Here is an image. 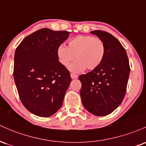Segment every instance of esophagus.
Segmentation results:
<instances>
[{
  "instance_id": "obj_1",
  "label": "esophagus",
  "mask_w": 146,
  "mask_h": 146,
  "mask_svg": "<svg viewBox=\"0 0 146 146\" xmlns=\"http://www.w3.org/2000/svg\"><path fill=\"white\" fill-rule=\"evenodd\" d=\"M71 78L72 80H75V79L78 78V75H75V74H73V73H71Z\"/></svg>"
}]
</instances>
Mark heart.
I'll list each match as a JSON object with an SVG mask.
<instances>
[{
	"instance_id": "1",
	"label": "heart",
	"mask_w": 146,
	"mask_h": 146,
	"mask_svg": "<svg viewBox=\"0 0 146 146\" xmlns=\"http://www.w3.org/2000/svg\"><path fill=\"white\" fill-rule=\"evenodd\" d=\"M106 47L104 41L92 35H80L72 38L68 46L62 44L58 47L57 56L62 66L68 67L77 60L70 68L74 72L93 71L101 65L104 60Z\"/></svg>"
}]
</instances>
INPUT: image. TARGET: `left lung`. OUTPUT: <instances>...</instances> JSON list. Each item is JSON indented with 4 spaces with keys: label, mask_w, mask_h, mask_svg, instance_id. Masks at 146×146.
<instances>
[{
    "label": "left lung",
    "mask_w": 146,
    "mask_h": 146,
    "mask_svg": "<svg viewBox=\"0 0 146 146\" xmlns=\"http://www.w3.org/2000/svg\"><path fill=\"white\" fill-rule=\"evenodd\" d=\"M90 33L104 41L106 53L99 67L79 77L80 96L88 111L104 116L123 101L130 74L129 61L125 49L115 36L102 31Z\"/></svg>",
    "instance_id": "obj_1"
}]
</instances>
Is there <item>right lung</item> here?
Returning a JSON list of instances; mask_svg holds the SVG:
<instances>
[{"instance_id": "1", "label": "right lung", "mask_w": 146, "mask_h": 146, "mask_svg": "<svg viewBox=\"0 0 146 146\" xmlns=\"http://www.w3.org/2000/svg\"><path fill=\"white\" fill-rule=\"evenodd\" d=\"M69 34L40 29L24 38L15 50L13 78L19 96L37 116L50 117L62 105L71 78L58 61L57 50Z\"/></svg>"}]
</instances>
